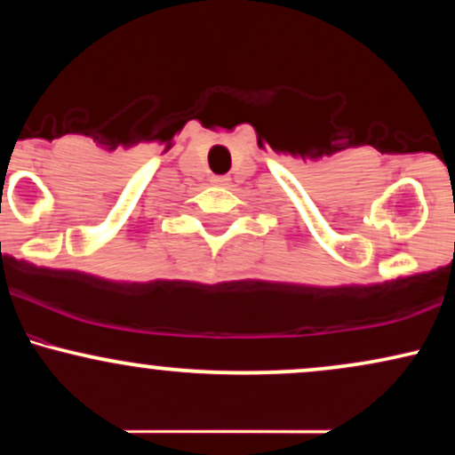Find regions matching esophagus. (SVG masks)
<instances>
[{"label": "esophagus", "instance_id": "obj_1", "mask_svg": "<svg viewBox=\"0 0 455 455\" xmlns=\"http://www.w3.org/2000/svg\"><path fill=\"white\" fill-rule=\"evenodd\" d=\"M212 184H213V186H220V188L228 186V177H224V175H213V177H212Z\"/></svg>", "mask_w": 455, "mask_h": 455}]
</instances>
